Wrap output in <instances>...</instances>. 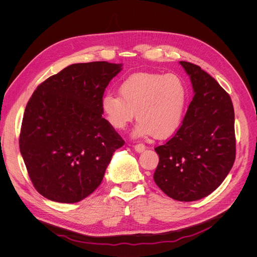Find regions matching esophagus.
Wrapping results in <instances>:
<instances>
[{
    "label": "esophagus",
    "mask_w": 257,
    "mask_h": 257,
    "mask_svg": "<svg viewBox=\"0 0 257 257\" xmlns=\"http://www.w3.org/2000/svg\"><path fill=\"white\" fill-rule=\"evenodd\" d=\"M134 150L137 152V153H142L144 150H145V146L142 144V143H137V144H135L134 146Z\"/></svg>",
    "instance_id": "obj_1"
}]
</instances>
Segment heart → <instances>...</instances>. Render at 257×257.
I'll return each mask as SVG.
<instances>
[{"label":"heart","instance_id":"obj_1","mask_svg":"<svg viewBox=\"0 0 257 257\" xmlns=\"http://www.w3.org/2000/svg\"><path fill=\"white\" fill-rule=\"evenodd\" d=\"M119 95L106 93L100 106L108 125L124 129L134 118L139 122L134 134H153L158 139L171 136L180 126L187 100V86L176 74L135 73L119 85Z\"/></svg>","mask_w":257,"mask_h":257}]
</instances>
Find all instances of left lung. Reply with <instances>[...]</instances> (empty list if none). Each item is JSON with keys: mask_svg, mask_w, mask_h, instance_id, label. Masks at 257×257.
<instances>
[{"mask_svg": "<svg viewBox=\"0 0 257 257\" xmlns=\"http://www.w3.org/2000/svg\"><path fill=\"white\" fill-rule=\"evenodd\" d=\"M194 96L173 137L155 149L156 184L179 201L209 195L225 180L236 158L235 114L229 93L199 66L181 61Z\"/></svg>", "mask_w": 257, "mask_h": 257, "instance_id": "left-lung-1", "label": "left lung"}]
</instances>
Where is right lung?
I'll list each match as a JSON object with an SVG mask.
<instances>
[{
    "mask_svg": "<svg viewBox=\"0 0 257 257\" xmlns=\"http://www.w3.org/2000/svg\"><path fill=\"white\" fill-rule=\"evenodd\" d=\"M105 61L73 64L41 83L29 98L19 148L34 188L46 198L78 202L101 183L125 141L101 117L105 87L122 70Z\"/></svg>",
    "mask_w": 257,
    "mask_h": 257,
    "instance_id": "1",
    "label": "right lung"
}]
</instances>
